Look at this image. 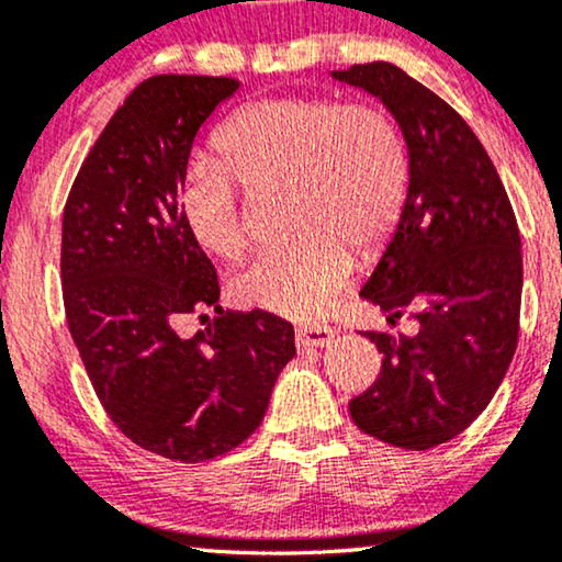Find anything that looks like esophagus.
<instances>
[{
	"mask_svg": "<svg viewBox=\"0 0 562 562\" xmlns=\"http://www.w3.org/2000/svg\"><path fill=\"white\" fill-rule=\"evenodd\" d=\"M336 339V331L326 324H305L295 328V344L305 347H328Z\"/></svg>",
	"mask_w": 562,
	"mask_h": 562,
	"instance_id": "1",
	"label": "esophagus"
}]
</instances>
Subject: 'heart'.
Here are the masks:
<instances>
[{
	"mask_svg": "<svg viewBox=\"0 0 562 562\" xmlns=\"http://www.w3.org/2000/svg\"><path fill=\"white\" fill-rule=\"evenodd\" d=\"M221 164L198 161L179 184V215L205 254L246 249L241 190L290 187L288 244L257 254L231 282L238 303L282 318L321 316L355 272V246L372 251L398 226L408 156L398 128L372 104L326 97H269L238 108L215 131Z\"/></svg>",
	"mask_w": 562,
	"mask_h": 562,
	"instance_id": "obj_1",
	"label": "heart"
}]
</instances>
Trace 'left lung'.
Masks as SVG:
<instances>
[{
	"instance_id": "1",
	"label": "left lung",
	"mask_w": 562,
	"mask_h": 562,
	"mask_svg": "<svg viewBox=\"0 0 562 562\" xmlns=\"http://www.w3.org/2000/svg\"><path fill=\"white\" fill-rule=\"evenodd\" d=\"M383 100L408 146V198L393 241L362 288L395 324L364 331L383 355L375 383L349 401L359 429L401 450L465 431L498 391L519 339L521 238L496 167L442 97L387 61L331 71Z\"/></svg>"
}]
</instances>
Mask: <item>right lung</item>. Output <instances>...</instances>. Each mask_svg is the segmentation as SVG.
<instances>
[{
  "label": "right lung",
  "mask_w": 562,
  "mask_h": 562,
  "mask_svg": "<svg viewBox=\"0 0 562 562\" xmlns=\"http://www.w3.org/2000/svg\"><path fill=\"white\" fill-rule=\"evenodd\" d=\"M236 89V79L194 74L140 81L89 148L64 207V311L89 383L131 442L179 462L249 439L295 355L285 318L221 308L213 261L179 215L192 140ZM207 307L216 316L205 333L176 334Z\"/></svg>",
  "instance_id": "1"
}]
</instances>
